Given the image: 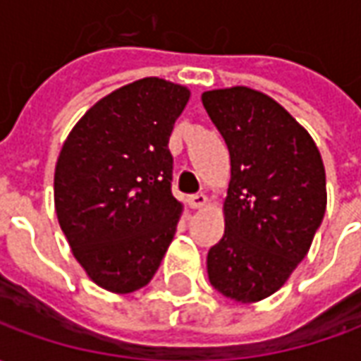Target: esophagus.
I'll return each mask as SVG.
<instances>
[{
    "mask_svg": "<svg viewBox=\"0 0 361 361\" xmlns=\"http://www.w3.org/2000/svg\"><path fill=\"white\" fill-rule=\"evenodd\" d=\"M188 203L191 209H201L207 203V195L204 193H195V195H189Z\"/></svg>",
    "mask_w": 361,
    "mask_h": 361,
    "instance_id": "1",
    "label": "esophagus"
}]
</instances>
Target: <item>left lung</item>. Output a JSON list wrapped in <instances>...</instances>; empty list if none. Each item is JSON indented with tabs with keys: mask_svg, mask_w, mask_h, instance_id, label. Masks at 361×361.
I'll use <instances>...</instances> for the list:
<instances>
[{
	"mask_svg": "<svg viewBox=\"0 0 361 361\" xmlns=\"http://www.w3.org/2000/svg\"><path fill=\"white\" fill-rule=\"evenodd\" d=\"M230 152L226 228L207 255L214 290L251 303L274 294L325 216V168L310 133L279 102L247 87L201 96Z\"/></svg>",
	"mask_w": 361,
	"mask_h": 361,
	"instance_id": "8db88e82",
	"label": "left lung"
}]
</instances>
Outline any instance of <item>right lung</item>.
Returning <instances> with one entry per match:
<instances>
[{"label": "right lung", "mask_w": 361, "mask_h": 361, "mask_svg": "<svg viewBox=\"0 0 361 361\" xmlns=\"http://www.w3.org/2000/svg\"><path fill=\"white\" fill-rule=\"evenodd\" d=\"M189 90L147 77L96 102L59 152L54 197L59 226L90 279L129 294L147 286L176 234L173 123Z\"/></svg>", "instance_id": "1"}]
</instances>
